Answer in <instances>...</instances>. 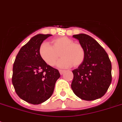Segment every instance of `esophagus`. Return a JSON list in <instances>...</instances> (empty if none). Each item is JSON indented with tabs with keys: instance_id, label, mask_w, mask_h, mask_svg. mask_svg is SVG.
<instances>
[{
	"instance_id": "1",
	"label": "esophagus",
	"mask_w": 122,
	"mask_h": 122,
	"mask_svg": "<svg viewBox=\"0 0 122 122\" xmlns=\"http://www.w3.org/2000/svg\"><path fill=\"white\" fill-rule=\"evenodd\" d=\"M59 73H60V74L63 75V73H64V72H65V70H59Z\"/></svg>"
}]
</instances>
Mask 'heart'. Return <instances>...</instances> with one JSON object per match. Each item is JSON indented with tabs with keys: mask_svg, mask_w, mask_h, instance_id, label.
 I'll list each match as a JSON object with an SVG mask.
<instances>
[{
	"mask_svg": "<svg viewBox=\"0 0 122 122\" xmlns=\"http://www.w3.org/2000/svg\"><path fill=\"white\" fill-rule=\"evenodd\" d=\"M51 46L47 43H43L39 49V55L43 61L51 66L58 62L60 68H68L73 65L76 68L82 64L85 59V51L83 46L73 39L67 37H60L53 39Z\"/></svg>",
	"mask_w": 122,
	"mask_h": 122,
	"instance_id": "1",
	"label": "heart"
}]
</instances>
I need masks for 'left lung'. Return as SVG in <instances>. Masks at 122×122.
Masks as SVG:
<instances>
[{"label": "left lung", "mask_w": 122, "mask_h": 122, "mask_svg": "<svg viewBox=\"0 0 122 122\" xmlns=\"http://www.w3.org/2000/svg\"><path fill=\"white\" fill-rule=\"evenodd\" d=\"M73 37L83 46L85 59L78 68L72 71L71 89L75 94L83 100L101 98L112 83V63L108 54L89 35L80 33Z\"/></svg>", "instance_id": "1"}]
</instances>
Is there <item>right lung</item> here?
Here are the masks:
<instances>
[{"instance_id": "obj_1", "label": "right lung", "mask_w": 122, "mask_h": 122, "mask_svg": "<svg viewBox=\"0 0 122 122\" xmlns=\"http://www.w3.org/2000/svg\"><path fill=\"white\" fill-rule=\"evenodd\" d=\"M52 35L39 34L23 46L16 56L12 83L16 94L30 104H39L50 98L60 77L57 69L46 64L39 53L44 40Z\"/></svg>"}]
</instances>
